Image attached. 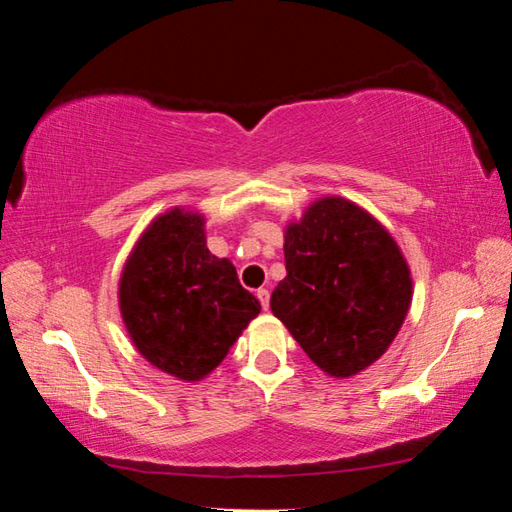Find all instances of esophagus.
I'll use <instances>...</instances> for the list:
<instances>
[{
    "label": "esophagus",
    "instance_id": "34e87169",
    "mask_svg": "<svg viewBox=\"0 0 512 512\" xmlns=\"http://www.w3.org/2000/svg\"><path fill=\"white\" fill-rule=\"evenodd\" d=\"M257 298H259V302H262V309L266 311L268 305H271V293H268L266 289H257Z\"/></svg>",
    "mask_w": 512,
    "mask_h": 512
}]
</instances>
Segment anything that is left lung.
<instances>
[{
  "label": "left lung",
  "instance_id": "8db88e82",
  "mask_svg": "<svg viewBox=\"0 0 512 512\" xmlns=\"http://www.w3.org/2000/svg\"><path fill=\"white\" fill-rule=\"evenodd\" d=\"M287 277L271 296L307 357L352 377L395 339L411 305V273L393 237L345 198H323L284 235Z\"/></svg>",
  "mask_w": 512,
  "mask_h": 512
}]
</instances>
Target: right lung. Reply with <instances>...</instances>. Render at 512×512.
<instances>
[{"label": "right lung", "instance_id": "obj_1", "mask_svg": "<svg viewBox=\"0 0 512 512\" xmlns=\"http://www.w3.org/2000/svg\"><path fill=\"white\" fill-rule=\"evenodd\" d=\"M119 307L137 350L169 375L198 381L228 354L262 305L228 259L205 248L203 219L171 210L128 257Z\"/></svg>", "mask_w": 512, "mask_h": 512}]
</instances>
